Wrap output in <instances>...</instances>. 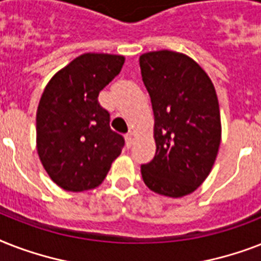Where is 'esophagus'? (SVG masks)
Segmentation results:
<instances>
[{
    "mask_svg": "<svg viewBox=\"0 0 261 261\" xmlns=\"http://www.w3.org/2000/svg\"><path fill=\"white\" fill-rule=\"evenodd\" d=\"M133 143H134V134L126 135V145H127V147L133 146Z\"/></svg>",
    "mask_w": 261,
    "mask_h": 261,
    "instance_id": "1",
    "label": "esophagus"
}]
</instances>
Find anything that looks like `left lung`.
<instances>
[{"label": "left lung", "instance_id": "8db88e82", "mask_svg": "<svg viewBox=\"0 0 261 261\" xmlns=\"http://www.w3.org/2000/svg\"><path fill=\"white\" fill-rule=\"evenodd\" d=\"M154 114L155 155L141 167L149 190L169 198L192 194L210 174L221 145L214 84L196 61L171 50L139 57Z\"/></svg>", "mask_w": 261, "mask_h": 261}]
</instances>
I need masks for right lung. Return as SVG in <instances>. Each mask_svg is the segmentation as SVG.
<instances>
[{
	"label": "right lung",
	"instance_id": "obj_1",
	"mask_svg": "<svg viewBox=\"0 0 261 261\" xmlns=\"http://www.w3.org/2000/svg\"><path fill=\"white\" fill-rule=\"evenodd\" d=\"M124 57L85 53L55 73L36 111V149L58 187L83 192L98 187L122 153L124 139L110 127L100 90L122 70Z\"/></svg>",
	"mask_w": 261,
	"mask_h": 261
}]
</instances>
